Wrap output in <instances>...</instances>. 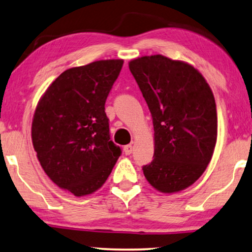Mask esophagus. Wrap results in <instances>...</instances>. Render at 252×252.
Listing matches in <instances>:
<instances>
[{
    "label": "esophagus",
    "instance_id": "34e87169",
    "mask_svg": "<svg viewBox=\"0 0 252 252\" xmlns=\"http://www.w3.org/2000/svg\"><path fill=\"white\" fill-rule=\"evenodd\" d=\"M132 151H133V146L131 144L125 146V153H126V155H130L131 153H132Z\"/></svg>",
    "mask_w": 252,
    "mask_h": 252
}]
</instances>
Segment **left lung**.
Instances as JSON below:
<instances>
[{
  "label": "left lung",
  "mask_w": 252,
  "mask_h": 252,
  "mask_svg": "<svg viewBox=\"0 0 252 252\" xmlns=\"http://www.w3.org/2000/svg\"><path fill=\"white\" fill-rule=\"evenodd\" d=\"M153 119L154 158L143 166L147 182L164 194L193 185L217 141L214 94L192 65L162 55L129 63Z\"/></svg>",
  "instance_id": "8db88e82"
}]
</instances>
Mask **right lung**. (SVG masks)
Wrapping results in <instances>:
<instances>
[{
    "instance_id": "1",
    "label": "right lung",
    "mask_w": 252,
    "mask_h": 252,
    "mask_svg": "<svg viewBox=\"0 0 252 252\" xmlns=\"http://www.w3.org/2000/svg\"><path fill=\"white\" fill-rule=\"evenodd\" d=\"M122 66V59H108L67 69L35 108L32 141L40 164L75 196L100 189L121 155L109 137L105 102Z\"/></svg>"
}]
</instances>
